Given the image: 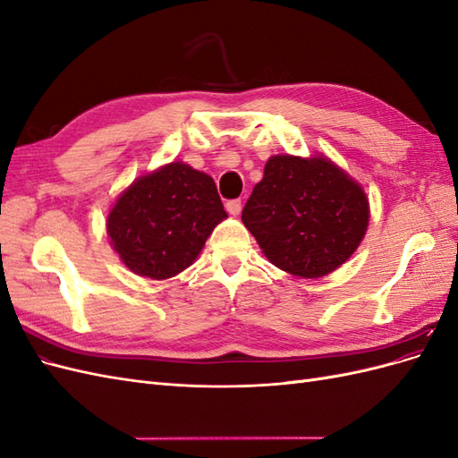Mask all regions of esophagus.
Masks as SVG:
<instances>
[{"label":"esophagus","mask_w":458,"mask_h":458,"mask_svg":"<svg viewBox=\"0 0 458 458\" xmlns=\"http://www.w3.org/2000/svg\"><path fill=\"white\" fill-rule=\"evenodd\" d=\"M225 208H227V212H229L231 216H239V214H241V208H242V202H241V200H229V202L225 204Z\"/></svg>","instance_id":"1"}]
</instances>
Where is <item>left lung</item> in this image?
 <instances>
[{
    "instance_id": "8db88e82",
    "label": "left lung",
    "mask_w": 458,
    "mask_h": 458,
    "mask_svg": "<svg viewBox=\"0 0 458 458\" xmlns=\"http://www.w3.org/2000/svg\"><path fill=\"white\" fill-rule=\"evenodd\" d=\"M370 219L361 183L325 155H275L242 210L263 256L300 279H321L348 261Z\"/></svg>"
}]
</instances>
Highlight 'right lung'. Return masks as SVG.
Segmentation results:
<instances>
[{"label": "right lung", "mask_w": 458, "mask_h": 458, "mask_svg": "<svg viewBox=\"0 0 458 458\" xmlns=\"http://www.w3.org/2000/svg\"><path fill=\"white\" fill-rule=\"evenodd\" d=\"M225 217L214 179L177 160L120 192L106 216V234L131 273L164 281L195 263Z\"/></svg>", "instance_id": "add662e5"}]
</instances>
